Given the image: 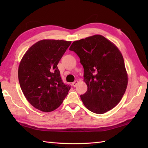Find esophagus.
Returning <instances> with one entry per match:
<instances>
[{
	"instance_id": "1",
	"label": "esophagus",
	"mask_w": 148,
	"mask_h": 148,
	"mask_svg": "<svg viewBox=\"0 0 148 148\" xmlns=\"http://www.w3.org/2000/svg\"><path fill=\"white\" fill-rule=\"evenodd\" d=\"M79 83V81H77V80H76V81H74L73 83H72V85L74 86V87H76V86H77V83Z\"/></svg>"
}]
</instances>
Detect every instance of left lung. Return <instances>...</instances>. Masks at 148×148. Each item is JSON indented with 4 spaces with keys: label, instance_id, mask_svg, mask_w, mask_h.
<instances>
[{
    "label": "left lung",
    "instance_id": "obj_1",
    "mask_svg": "<svg viewBox=\"0 0 148 148\" xmlns=\"http://www.w3.org/2000/svg\"><path fill=\"white\" fill-rule=\"evenodd\" d=\"M69 49L76 53L84 68L86 92L81 95L86 108L96 114L110 111L126 91L128 76L118 48L101 35L73 42Z\"/></svg>",
    "mask_w": 148,
    "mask_h": 148
}]
</instances>
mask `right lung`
<instances>
[{
  "mask_svg": "<svg viewBox=\"0 0 148 148\" xmlns=\"http://www.w3.org/2000/svg\"><path fill=\"white\" fill-rule=\"evenodd\" d=\"M71 41L45 39L28 49L18 68V79L25 97L43 112L54 111L62 104L71 86L64 83L57 65Z\"/></svg>",
  "mask_w": 148,
  "mask_h": 148,
  "instance_id": "right-lung-1",
  "label": "right lung"
}]
</instances>
